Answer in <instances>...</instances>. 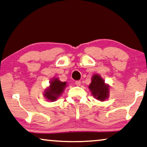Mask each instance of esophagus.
<instances>
[{
  "label": "esophagus",
  "mask_w": 147,
  "mask_h": 147,
  "mask_svg": "<svg viewBox=\"0 0 147 147\" xmlns=\"http://www.w3.org/2000/svg\"><path fill=\"white\" fill-rule=\"evenodd\" d=\"M81 84V81L80 80H76L75 81V84L76 86H80Z\"/></svg>",
  "instance_id": "34e87169"
}]
</instances>
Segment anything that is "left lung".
I'll return each instance as SVG.
<instances>
[{
  "label": "left lung",
  "mask_w": 147,
  "mask_h": 147,
  "mask_svg": "<svg viewBox=\"0 0 147 147\" xmlns=\"http://www.w3.org/2000/svg\"><path fill=\"white\" fill-rule=\"evenodd\" d=\"M90 89L97 100L104 101L108 97L109 88L99 75L95 74L89 86Z\"/></svg>",
  "instance_id": "8db88e82"
}]
</instances>
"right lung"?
I'll list each match as a JSON object with an SVG mask.
<instances>
[{"label": "right lung", "instance_id": "obj_1", "mask_svg": "<svg viewBox=\"0 0 147 147\" xmlns=\"http://www.w3.org/2000/svg\"><path fill=\"white\" fill-rule=\"evenodd\" d=\"M65 86L66 82H61L55 78L51 82L49 88L45 91V96L50 101H55L61 94Z\"/></svg>", "mask_w": 147, "mask_h": 147}]
</instances>
